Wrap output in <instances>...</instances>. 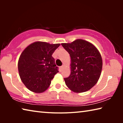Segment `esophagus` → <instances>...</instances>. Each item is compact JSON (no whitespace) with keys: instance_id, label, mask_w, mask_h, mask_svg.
<instances>
[{"instance_id":"1","label":"esophagus","mask_w":123,"mask_h":123,"mask_svg":"<svg viewBox=\"0 0 123 123\" xmlns=\"http://www.w3.org/2000/svg\"><path fill=\"white\" fill-rule=\"evenodd\" d=\"M63 67H64V66H61L60 67V69H61V70L63 69Z\"/></svg>"}]
</instances>
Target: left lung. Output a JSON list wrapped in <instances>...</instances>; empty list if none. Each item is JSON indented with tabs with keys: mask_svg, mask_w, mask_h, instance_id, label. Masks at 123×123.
I'll return each instance as SVG.
<instances>
[{
	"mask_svg": "<svg viewBox=\"0 0 123 123\" xmlns=\"http://www.w3.org/2000/svg\"><path fill=\"white\" fill-rule=\"evenodd\" d=\"M61 45L71 59V73L64 78L67 86L76 93L88 91L100 76L103 66L100 54L92 43L81 39Z\"/></svg>",
	"mask_w": 123,
	"mask_h": 123,
	"instance_id": "obj_1",
	"label": "left lung"
}]
</instances>
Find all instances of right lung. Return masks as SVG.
<instances>
[{
    "label": "right lung",
    "mask_w": 123,
    "mask_h": 123,
    "mask_svg": "<svg viewBox=\"0 0 123 123\" xmlns=\"http://www.w3.org/2000/svg\"><path fill=\"white\" fill-rule=\"evenodd\" d=\"M60 44L36 42L27 47L18 63L20 79L29 90L42 93L48 88L59 72L52 55Z\"/></svg>",
    "instance_id": "add662e5"
}]
</instances>
